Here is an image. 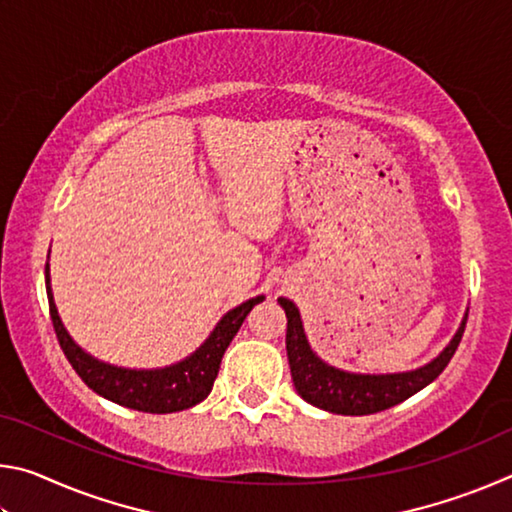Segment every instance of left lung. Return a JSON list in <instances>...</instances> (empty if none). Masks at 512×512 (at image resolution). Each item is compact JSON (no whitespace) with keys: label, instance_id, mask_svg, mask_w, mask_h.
I'll return each mask as SVG.
<instances>
[{"label":"left lung","instance_id":"8db88e82","mask_svg":"<svg viewBox=\"0 0 512 512\" xmlns=\"http://www.w3.org/2000/svg\"><path fill=\"white\" fill-rule=\"evenodd\" d=\"M287 314V357L296 386L302 400L336 415H370L386 411L391 406L409 400L411 395L429 386L440 372L447 368L454 357L458 343L463 339L467 311L443 352L420 368L404 372H350L329 366L311 350L300 311L289 298H277Z\"/></svg>","mask_w":512,"mask_h":512}]
</instances>
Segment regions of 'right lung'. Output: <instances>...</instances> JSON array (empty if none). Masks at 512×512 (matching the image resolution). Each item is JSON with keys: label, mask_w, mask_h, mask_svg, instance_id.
Here are the masks:
<instances>
[{"label": "right lung", "mask_w": 512, "mask_h": 512, "mask_svg": "<svg viewBox=\"0 0 512 512\" xmlns=\"http://www.w3.org/2000/svg\"><path fill=\"white\" fill-rule=\"evenodd\" d=\"M45 282L51 323H54L60 348H63L72 368L79 372V377L97 395L106 397V400L119 406H126V409L144 413H176L192 409L198 402H203L212 391L216 375H219L223 352L228 350L230 341L235 339V334L239 332L244 318L250 314V309L264 300V296H255L241 302L239 307L230 309L214 325L210 336L189 357L171 363V366L124 368L92 357L88 350H83L69 336L67 327L63 325V318L58 314L54 291H51L49 262L45 266Z\"/></svg>", "instance_id": "add662e5"}]
</instances>
